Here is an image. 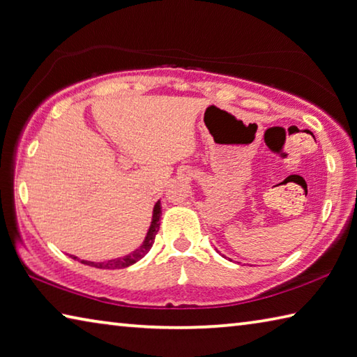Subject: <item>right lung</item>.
<instances>
[{
    "instance_id": "right-lung-1",
    "label": "right lung",
    "mask_w": 357,
    "mask_h": 357,
    "mask_svg": "<svg viewBox=\"0 0 357 357\" xmlns=\"http://www.w3.org/2000/svg\"><path fill=\"white\" fill-rule=\"evenodd\" d=\"M160 218H161V202L158 200L157 204L153 205L152 220H151L149 230H147V233H146V238L143 241V244H141L138 248H135L133 252H130L129 255H124V257H119V258H112V259H107V261H86V259H80L77 257H74V255L71 258L74 261L82 262V264H85V266L96 267V268H105V271L126 268V267H129L132 264H135L137 261H139L141 258H144L147 252L151 250L153 241H155V234L158 233V228H160Z\"/></svg>"
}]
</instances>
